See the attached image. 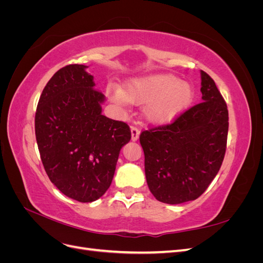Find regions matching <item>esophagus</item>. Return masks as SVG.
<instances>
[{"label": "esophagus", "mask_w": 263, "mask_h": 263, "mask_svg": "<svg viewBox=\"0 0 263 263\" xmlns=\"http://www.w3.org/2000/svg\"><path fill=\"white\" fill-rule=\"evenodd\" d=\"M130 130H132V140L133 141H136L138 138H139V129L137 128L136 126H132L130 127Z\"/></svg>", "instance_id": "obj_1"}]
</instances>
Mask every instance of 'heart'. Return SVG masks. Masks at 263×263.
<instances>
[{
    "label": "heart",
    "instance_id": "1",
    "mask_svg": "<svg viewBox=\"0 0 263 263\" xmlns=\"http://www.w3.org/2000/svg\"><path fill=\"white\" fill-rule=\"evenodd\" d=\"M107 95L117 105L145 104V115L150 122H169L186 109L194 97L187 82L180 81L173 74H153L128 81L124 90L108 87Z\"/></svg>",
    "mask_w": 263,
    "mask_h": 263
}]
</instances>
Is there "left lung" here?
<instances>
[{
  "label": "left lung",
  "instance_id": "1",
  "mask_svg": "<svg viewBox=\"0 0 263 263\" xmlns=\"http://www.w3.org/2000/svg\"><path fill=\"white\" fill-rule=\"evenodd\" d=\"M203 102L168 125L140 134L145 173L158 201L181 204L200 197L224 160L228 134L227 104L213 79L201 71Z\"/></svg>",
  "mask_w": 263,
  "mask_h": 263
}]
</instances>
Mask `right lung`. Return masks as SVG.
I'll use <instances>...</instances> for the list:
<instances>
[{
    "label": "right lung",
    "mask_w": 263,
    "mask_h": 263,
    "mask_svg": "<svg viewBox=\"0 0 263 263\" xmlns=\"http://www.w3.org/2000/svg\"><path fill=\"white\" fill-rule=\"evenodd\" d=\"M86 66L69 65L46 84L35 115V134L47 176L81 203L98 200L112 183L129 126L102 115L104 94Z\"/></svg>",
    "instance_id": "add662e5"
}]
</instances>
